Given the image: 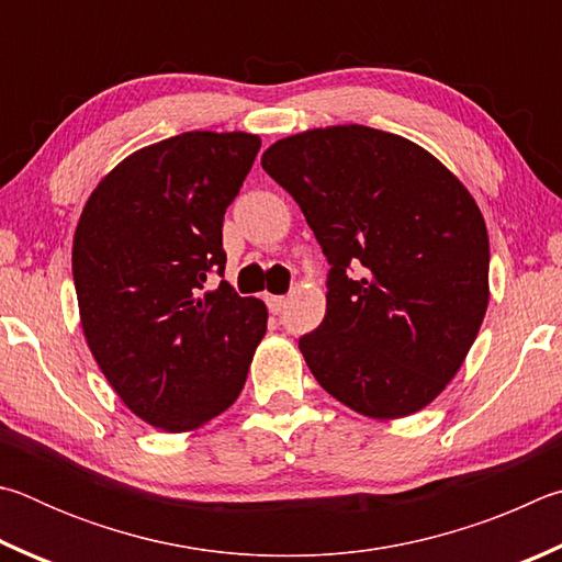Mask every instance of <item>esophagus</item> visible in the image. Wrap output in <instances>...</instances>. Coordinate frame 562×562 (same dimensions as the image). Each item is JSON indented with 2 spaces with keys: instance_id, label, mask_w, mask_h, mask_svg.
<instances>
[{
  "instance_id": "34e87169",
  "label": "esophagus",
  "mask_w": 562,
  "mask_h": 562,
  "mask_svg": "<svg viewBox=\"0 0 562 562\" xmlns=\"http://www.w3.org/2000/svg\"><path fill=\"white\" fill-rule=\"evenodd\" d=\"M266 303H269L271 313H281L283 308H286L289 299H286V296H266Z\"/></svg>"
}]
</instances>
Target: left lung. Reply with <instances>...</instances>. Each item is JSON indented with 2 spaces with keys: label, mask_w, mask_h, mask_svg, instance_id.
<instances>
[{
  "label": "left lung",
  "mask_w": 562,
  "mask_h": 562,
  "mask_svg": "<svg viewBox=\"0 0 562 562\" xmlns=\"http://www.w3.org/2000/svg\"><path fill=\"white\" fill-rule=\"evenodd\" d=\"M261 167L299 202L333 266L326 318L299 340L313 378L372 419L425 409L488 308L474 196L425 147L358 123L276 140Z\"/></svg>",
  "instance_id": "1"
}]
</instances>
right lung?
I'll return each instance as SVG.
<instances>
[{"instance_id":"1","label":"right lung","mask_w":562,"mask_h":562,"mask_svg":"<svg viewBox=\"0 0 562 562\" xmlns=\"http://www.w3.org/2000/svg\"><path fill=\"white\" fill-rule=\"evenodd\" d=\"M261 137L192 131L140 147L108 172L74 234L81 328L98 368L147 425L192 431L232 407L266 333L259 299L224 273V212Z\"/></svg>"}]
</instances>
